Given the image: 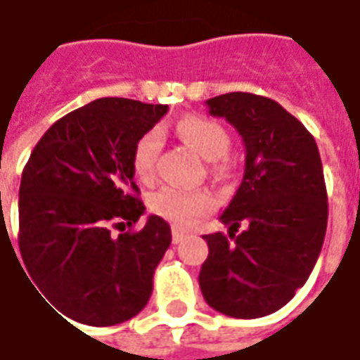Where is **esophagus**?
Returning <instances> with one entry per match:
<instances>
[{
  "label": "esophagus",
  "mask_w": 360,
  "mask_h": 360,
  "mask_svg": "<svg viewBox=\"0 0 360 360\" xmlns=\"http://www.w3.org/2000/svg\"><path fill=\"white\" fill-rule=\"evenodd\" d=\"M185 238H187V232H185V230H181V228H173V232H172L173 243H181Z\"/></svg>",
  "instance_id": "obj_1"
}]
</instances>
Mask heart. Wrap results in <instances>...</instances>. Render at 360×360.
I'll list each match as a JSON object with an SVG mask.
<instances>
[{
  "mask_svg": "<svg viewBox=\"0 0 360 360\" xmlns=\"http://www.w3.org/2000/svg\"><path fill=\"white\" fill-rule=\"evenodd\" d=\"M175 130L195 154L200 155L206 162H212L216 173L228 172L230 162L226 158V152L230 148V136L222 124L200 115H187L177 120ZM160 144H162L160 132L150 130L144 136H140L132 150V169L138 179L144 183L154 177ZM212 206H214V197L206 188L163 187L150 197V208L175 226L193 224L208 210H212Z\"/></svg>",
  "mask_w": 360,
  "mask_h": 360,
  "instance_id": "obj_1",
  "label": "heart"
}]
</instances>
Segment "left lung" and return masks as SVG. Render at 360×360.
Masks as SVG:
<instances>
[{"label":"left lung","mask_w":360,"mask_h":360,"mask_svg":"<svg viewBox=\"0 0 360 360\" xmlns=\"http://www.w3.org/2000/svg\"><path fill=\"white\" fill-rule=\"evenodd\" d=\"M206 107L240 132L245 169L220 216L231 238L202 236L208 257L198 285L216 311L263 318L292 300L320 257L328 228L320 152L302 122L269 97L226 93Z\"/></svg>","instance_id":"8db88e82"}]
</instances>
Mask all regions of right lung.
<instances>
[{
	"mask_svg": "<svg viewBox=\"0 0 360 360\" xmlns=\"http://www.w3.org/2000/svg\"><path fill=\"white\" fill-rule=\"evenodd\" d=\"M165 112L167 105L122 97L87 103L44 132L22 169L25 267L49 302L79 323H122L150 300L172 228L155 214L138 232L124 228L146 210L132 150Z\"/></svg>",
	"mask_w": 360,
	"mask_h": 360,
	"instance_id": "right-lung-1",
	"label": "right lung"
}]
</instances>
